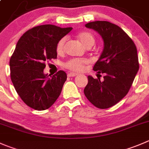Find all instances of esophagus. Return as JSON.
Here are the masks:
<instances>
[{
    "label": "esophagus",
    "mask_w": 149,
    "mask_h": 149,
    "mask_svg": "<svg viewBox=\"0 0 149 149\" xmlns=\"http://www.w3.org/2000/svg\"><path fill=\"white\" fill-rule=\"evenodd\" d=\"M78 76V73H69L68 74V77H74V76Z\"/></svg>",
    "instance_id": "obj_1"
}]
</instances>
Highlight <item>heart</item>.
Segmentation results:
<instances>
[{
    "label": "heart",
    "mask_w": 149,
    "mask_h": 149,
    "mask_svg": "<svg viewBox=\"0 0 149 149\" xmlns=\"http://www.w3.org/2000/svg\"><path fill=\"white\" fill-rule=\"evenodd\" d=\"M78 38L82 44L86 48H90L95 44V38L92 33L89 31H81L78 34ZM67 38L65 37L60 38L56 45V52L57 54L64 52ZM89 63V60L86 58H73L68 60L63 64L65 68L73 72H81L84 70L85 66Z\"/></svg>",
    "instance_id": "obj_1"
}]
</instances>
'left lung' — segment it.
<instances>
[{
  "label": "left lung",
  "mask_w": 149,
  "mask_h": 149,
  "mask_svg": "<svg viewBox=\"0 0 149 149\" xmlns=\"http://www.w3.org/2000/svg\"><path fill=\"white\" fill-rule=\"evenodd\" d=\"M85 27L96 30L103 39V51L93 70L105 76L102 81L100 78L88 76L84 92L97 108H111L126 96L138 73L136 46L121 27L109 22H92Z\"/></svg>",
  "instance_id": "1"
}]
</instances>
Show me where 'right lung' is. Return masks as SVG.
<instances>
[{
	"label": "right lung",
	"instance_id": "add662e5",
	"mask_svg": "<svg viewBox=\"0 0 149 149\" xmlns=\"http://www.w3.org/2000/svg\"><path fill=\"white\" fill-rule=\"evenodd\" d=\"M72 29L53 24L36 26L17 42L9 61L11 79L19 96L30 108L48 109L60 96L67 74L59 70L48 78L44 69L46 61L57 58V42Z\"/></svg>",
	"mask_w": 149,
	"mask_h": 149
}]
</instances>
